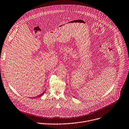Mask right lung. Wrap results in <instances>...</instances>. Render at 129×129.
I'll list each match as a JSON object with an SVG mask.
<instances>
[{
    "mask_svg": "<svg viewBox=\"0 0 129 129\" xmlns=\"http://www.w3.org/2000/svg\"><path fill=\"white\" fill-rule=\"evenodd\" d=\"M44 92L43 93L41 94L40 95H38V96H36V97H33V98H38V97H40V96H42V95H43V94H44Z\"/></svg>",
    "mask_w": 129,
    "mask_h": 129,
    "instance_id": "add662e5",
    "label": "right lung"
}]
</instances>
